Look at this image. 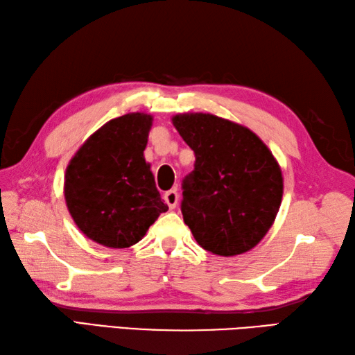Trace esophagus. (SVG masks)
<instances>
[{"mask_svg": "<svg viewBox=\"0 0 355 355\" xmlns=\"http://www.w3.org/2000/svg\"><path fill=\"white\" fill-rule=\"evenodd\" d=\"M163 200H164L166 205L169 206V209H175L177 205H178V193H177V191L164 192Z\"/></svg>", "mask_w": 355, "mask_h": 355, "instance_id": "34e87169", "label": "esophagus"}]
</instances>
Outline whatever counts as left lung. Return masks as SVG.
<instances>
[{
  "mask_svg": "<svg viewBox=\"0 0 355 355\" xmlns=\"http://www.w3.org/2000/svg\"><path fill=\"white\" fill-rule=\"evenodd\" d=\"M172 123L195 154L183 180L182 214L195 241L235 256L266 236L279 212L284 180L276 158L248 128L214 114H178Z\"/></svg>",
  "mask_w": 355,
  "mask_h": 355,
  "instance_id": "obj_1",
  "label": "left lung"
}]
</instances>
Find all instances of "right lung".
I'll use <instances>...</instances> for the list:
<instances>
[{
	"instance_id": "right-lung-1",
	"label": "right lung",
	"mask_w": 355,
	"mask_h": 355,
	"mask_svg": "<svg viewBox=\"0 0 355 355\" xmlns=\"http://www.w3.org/2000/svg\"><path fill=\"white\" fill-rule=\"evenodd\" d=\"M153 117L130 112L89 135L65 171L64 195L79 230L94 243L126 248L168 210L145 162Z\"/></svg>"
}]
</instances>
